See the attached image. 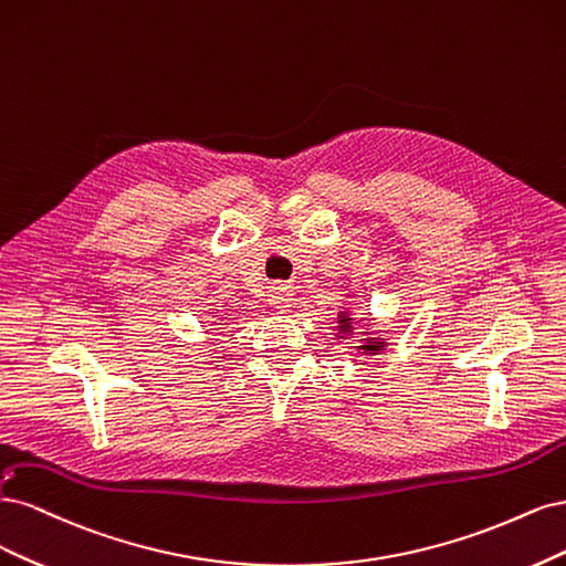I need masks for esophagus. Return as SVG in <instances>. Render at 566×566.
Here are the masks:
<instances>
[{"label": "esophagus", "instance_id": "1", "mask_svg": "<svg viewBox=\"0 0 566 566\" xmlns=\"http://www.w3.org/2000/svg\"><path fill=\"white\" fill-rule=\"evenodd\" d=\"M268 301L270 305L277 310V313H284V310L291 307V301H294V294H291V289L286 284H272L268 291Z\"/></svg>", "mask_w": 566, "mask_h": 566}]
</instances>
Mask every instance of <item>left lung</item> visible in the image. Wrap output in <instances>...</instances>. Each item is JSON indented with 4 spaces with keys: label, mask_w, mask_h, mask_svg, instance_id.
I'll use <instances>...</instances> for the list:
<instances>
[{
    "label": "left lung",
    "mask_w": 566,
    "mask_h": 566,
    "mask_svg": "<svg viewBox=\"0 0 566 566\" xmlns=\"http://www.w3.org/2000/svg\"><path fill=\"white\" fill-rule=\"evenodd\" d=\"M334 336L338 343H348V350L355 355H382L390 348V336L380 329H374V324H361L355 317L353 307H340L336 315Z\"/></svg>",
    "instance_id": "left-lung-1"
}]
</instances>
